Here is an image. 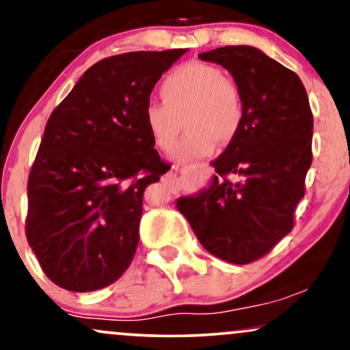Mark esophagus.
<instances>
[{
  "label": "esophagus",
  "instance_id": "34e87169",
  "mask_svg": "<svg viewBox=\"0 0 350 350\" xmlns=\"http://www.w3.org/2000/svg\"><path fill=\"white\" fill-rule=\"evenodd\" d=\"M195 166L203 167V166H208V163H206V161H198V163H195ZM163 179H165L166 183L170 184V187H171L172 190H178V178H176V176L170 174V176H166V178H163Z\"/></svg>",
  "mask_w": 350,
  "mask_h": 350
}]
</instances>
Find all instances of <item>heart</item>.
Instances as JSON below:
<instances>
[{
	"label": "heart",
	"instance_id": "obj_1",
	"mask_svg": "<svg viewBox=\"0 0 350 350\" xmlns=\"http://www.w3.org/2000/svg\"><path fill=\"white\" fill-rule=\"evenodd\" d=\"M161 100L144 107V126L155 147L171 152L180 131V116L190 129L178 146L183 160L209 155L216 141L229 142L243 121V99L239 86L211 64L190 60L163 80Z\"/></svg>",
	"mask_w": 350,
	"mask_h": 350
}]
</instances>
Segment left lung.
<instances>
[{
	"instance_id": "obj_1",
	"label": "left lung",
	"mask_w": 350,
	"mask_h": 350,
	"mask_svg": "<svg viewBox=\"0 0 350 350\" xmlns=\"http://www.w3.org/2000/svg\"><path fill=\"white\" fill-rule=\"evenodd\" d=\"M198 57L232 73L243 99V121L211 163L217 172L211 185L179 198L178 209L204 250L227 262L250 264L295 226L312 165L309 97L293 70L253 46H224Z\"/></svg>"
}]
</instances>
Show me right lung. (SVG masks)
<instances>
[{
    "label": "right lung",
    "mask_w": 350,
    "mask_h": 350,
    "mask_svg": "<svg viewBox=\"0 0 350 350\" xmlns=\"http://www.w3.org/2000/svg\"><path fill=\"white\" fill-rule=\"evenodd\" d=\"M185 53L102 59L51 113L27 184L25 234L43 272L64 290H100L131 264L144 190L171 167L153 148L144 107Z\"/></svg>",
    "instance_id": "add662e5"
}]
</instances>
